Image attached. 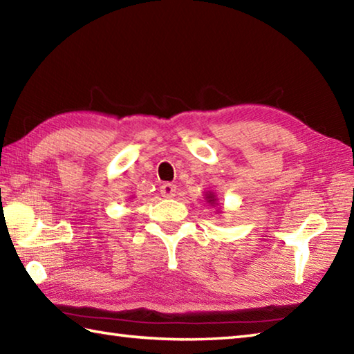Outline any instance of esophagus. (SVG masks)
I'll return each mask as SVG.
<instances>
[{
	"mask_svg": "<svg viewBox=\"0 0 354 354\" xmlns=\"http://www.w3.org/2000/svg\"><path fill=\"white\" fill-rule=\"evenodd\" d=\"M160 192H161L162 198H173L176 194V185L170 184V183H165L160 187Z\"/></svg>",
	"mask_w": 354,
	"mask_h": 354,
	"instance_id": "1",
	"label": "esophagus"
}]
</instances>
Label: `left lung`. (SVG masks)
Masks as SVG:
<instances>
[{"mask_svg":"<svg viewBox=\"0 0 354 354\" xmlns=\"http://www.w3.org/2000/svg\"><path fill=\"white\" fill-rule=\"evenodd\" d=\"M205 198H207V202H209V204H214V202H216V196H214L212 192H208L205 194Z\"/></svg>","mask_w":354,"mask_h":354,"instance_id":"8db88e82","label":"left lung"}]
</instances>
